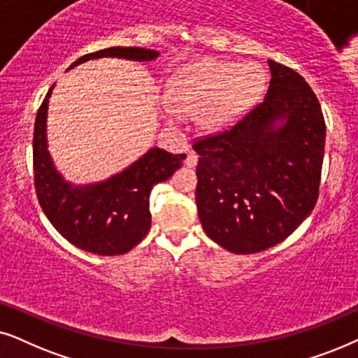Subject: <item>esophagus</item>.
<instances>
[{"label":"esophagus","mask_w":358,"mask_h":358,"mask_svg":"<svg viewBox=\"0 0 358 358\" xmlns=\"http://www.w3.org/2000/svg\"><path fill=\"white\" fill-rule=\"evenodd\" d=\"M196 164H198V155L194 154V152H188L187 160H185V165L192 169V166H196Z\"/></svg>","instance_id":"34e87169"}]
</instances>
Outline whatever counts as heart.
<instances>
[{"mask_svg":"<svg viewBox=\"0 0 358 358\" xmlns=\"http://www.w3.org/2000/svg\"><path fill=\"white\" fill-rule=\"evenodd\" d=\"M264 83V73L254 65L199 62L175 76L164 116L176 122L178 114H196L199 129L221 131L259 98Z\"/></svg>","mask_w":358,"mask_h":358,"instance_id":"obj_1","label":"heart"}]
</instances>
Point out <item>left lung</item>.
<instances>
[{
  "mask_svg": "<svg viewBox=\"0 0 358 358\" xmlns=\"http://www.w3.org/2000/svg\"><path fill=\"white\" fill-rule=\"evenodd\" d=\"M264 103L231 129L193 144L196 206L204 232L232 254L287 239L316 206L326 122L296 71L268 60Z\"/></svg>",
  "mask_w": 358,
  "mask_h": 358,
  "instance_id": "8db88e82",
  "label": "left lung"
}]
</instances>
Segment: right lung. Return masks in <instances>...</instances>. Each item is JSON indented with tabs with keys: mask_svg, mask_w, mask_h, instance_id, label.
Segmentation results:
<instances>
[{
	"mask_svg": "<svg viewBox=\"0 0 358 358\" xmlns=\"http://www.w3.org/2000/svg\"><path fill=\"white\" fill-rule=\"evenodd\" d=\"M101 57L149 62L155 60L159 52L141 47H109L80 57L70 69ZM52 90L54 85L37 111L32 142L34 183L42 211L59 234L78 249L108 257L126 254L150 229L152 188L170 178L187 155H173L152 147L139 160L104 182L71 185L57 171L47 149V109Z\"/></svg>",
	"mask_w": 358,
	"mask_h": 358,
	"instance_id": "obj_1",
	"label": "right lung"
}]
</instances>
